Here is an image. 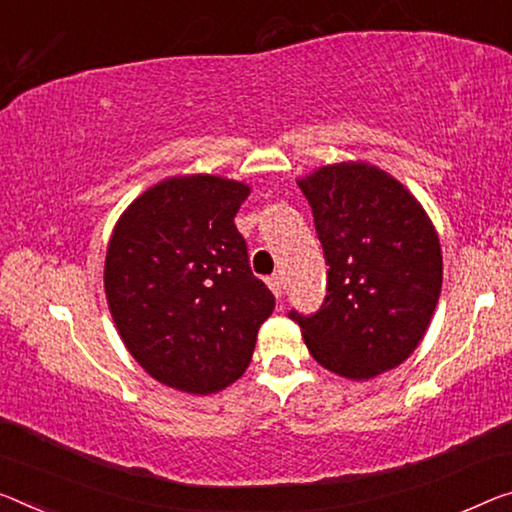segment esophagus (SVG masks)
Segmentation results:
<instances>
[{
    "mask_svg": "<svg viewBox=\"0 0 512 512\" xmlns=\"http://www.w3.org/2000/svg\"><path fill=\"white\" fill-rule=\"evenodd\" d=\"M267 286H270L274 297H277V300H281V297H283V277H279V274H274V277L267 279Z\"/></svg>",
    "mask_w": 512,
    "mask_h": 512,
    "instance_id": "1",
    "label": "esophagus"
}]
</instances>
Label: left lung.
Wrapping results in <instances>:
<instances>
[{
	"label": "left lung",
	"mask_w": 512,
	"mask_h": 512,
	"mask_svg": "<svg viewBox=\"0 0 512 512\" xmlns=\"http://www.w3.org/2000/svg\"><path fill=\"white\" fill-rule=\"evenodd\" d=\"M325 251L327 297L300 322L311 357L348 380L403 364L426 336L442 293V245L421 201L364 160L297 178Z\"/></svg>",
	"instance_id": "1"
}]
</instances>
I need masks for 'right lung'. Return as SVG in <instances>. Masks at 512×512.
<instances>
[{"label":"right lung","mask_w":512,"mask_h":512,"mask_svg":"<svg viewBox=\"0 0 512 512\" xmlns=\"http://www.w3.org/2000/svg\"><path fill=\"white\" fill-rule=\"evenodd\" d=\"M251 187L212 174L169 176L114 224L105 297L116 332L164 387L210 396L242 377L274 295L249 270L235 212Z\"/></svg>","instance_id":"1"}]
</instances>
